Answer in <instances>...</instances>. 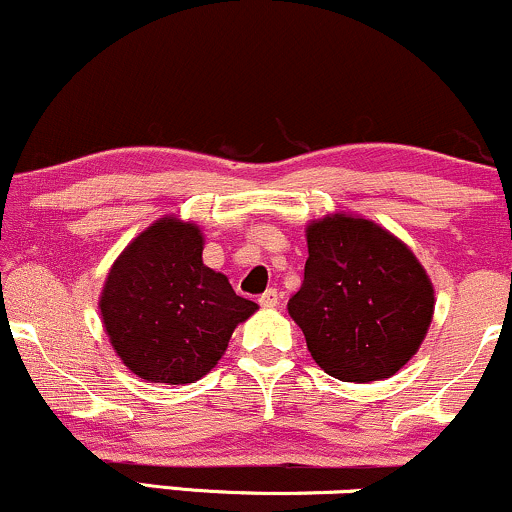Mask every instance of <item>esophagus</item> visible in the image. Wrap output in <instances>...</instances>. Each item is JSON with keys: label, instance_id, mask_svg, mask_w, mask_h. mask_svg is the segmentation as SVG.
Segmentation results:
<instances>
[{"label": "esophagus", "instance_id": "obj_1", "mask_svg": "<svg viewBox=\"0 0 512 512\" xmlns=\"http://www.w3.org/2000/svg\"><path fill=\"white\" fill-rule=\"evenodd\" d=\"M276 303H279V291H276V289H267V291H264L262 296H260V305H262V308H274Z\"/></svg>", "mask_w": 512, "mask_h": 512}]
</instances>
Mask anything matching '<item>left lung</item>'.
Returning <instances> with one entry per match:
<instances>
[{
	"instance_id": "8db88e82",
	"label": "left lung",
	"mask_w": 512,
	"mask_h": 512,
	"mask_svg": "<svg viewBox=\"0 0 512 512\" xmlns=\"http://www.w3.org/2000/svg\"><path fill=\"white\" fill-rule=\"evenodd\" d=\"M308 260L289 315L310 356L344 383L395 375L433 320V284L402 240L378 223L330 214L305 228Z\"/></svg>"
}]
</instances>
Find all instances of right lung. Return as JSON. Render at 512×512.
<instances>
[{
  "label": "right lung",
  "mask_w": 512,
  "mask_h": 512,
  "mask_svg": "<svg viewBox=\"0 0 512 512\" xmlns=\"http://www.w3.org/2000/svg\"><path fill=\"white\" fill-rule=\"evenodd\" d=\"M197 223L166 216L122 250L101 293L103 327L122 363L146 383L207 375L257 303L202 262Z\"/></svg>",
  "instance_id": "1"
}]
</instances>
